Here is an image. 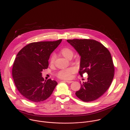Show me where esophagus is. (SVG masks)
Masks as SVG:
<instances>
[{
  "label": "esophagus",
  "instance_id": "obj_1",
  "mask_svg": "<svg viewBox=\"0 0 130 130\" xmlns=\"http://www.w3.org/2000/svg\"><path fill=\"white\" fill-rule=\"evenodd\" d=\"M66 83H69V84L73 83V81H72V80H66Z\"/></svg>",
  "mask_w": 130,
  "mask_h": 130
}]
</instances>
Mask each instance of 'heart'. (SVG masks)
<instances>
[{"mask_svg":"<svg viewBox=\"0 0 130 130\" xmlns=\"http://www.w3.org/2000/svg\"><path fill=\"white\" fill-rule=\"evenodd\" d=\"M60 53L65 58L69 59L70 57L73 56V51L69 47H64L60 51ZM55 59V56L53 55L50 59V63L51 65L54 64ZM75 69L73 67H69L68 68L62 69L58 72L57 76L62 79H69L71 78L72 75L75 72Z\"/></svg>","mask_w":130,"mask_h":130,"instance_id":"b5f03b06","label":"heart"}]
</instances>
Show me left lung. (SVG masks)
Masks as SVG:
<instances>
[{
  "label": "left lung",
  "mask_w": 130,
  "mask_h": 130,
  "mask_svg": "<svg viewBox=\"0 0 130 130\" xmlns=\"http://www.w3.org/2000/svg\"><path fill=\"white\" fill-rule=\"evenodd\" d=\"M80 56L79 74L88 75V82L81 84L76 96L84 102L93 101L108 89L115 75V66L108 50L93 39H68Z\"/></svg>",
  "instance_id": "1"
}]
</instances>
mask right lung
<instances>
[{
    "instance_id": "1",
    "label": "right lung",
    "mask_w": 130,
    "mask_h": 130,
    "mask_svg": "<svg viewBox=\"0 0 130 130\" xmlns=\"http://www.w3.org/2000/svg\"><path fill=\"white\" fill-rule=\"evenodd\" d=\"M61 41L32 42L17 55L12 75L17 89L27 100L40 102L52 95L58 83L51 79L44 80L41 72L48 68L50 56Z\"/></svg>"
}]
</instances>
